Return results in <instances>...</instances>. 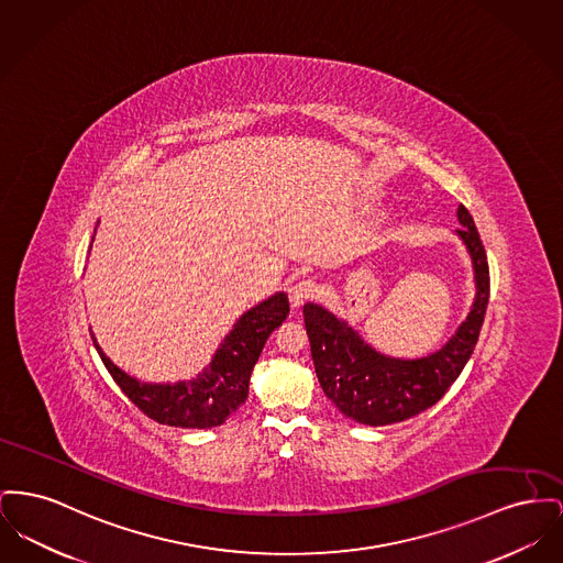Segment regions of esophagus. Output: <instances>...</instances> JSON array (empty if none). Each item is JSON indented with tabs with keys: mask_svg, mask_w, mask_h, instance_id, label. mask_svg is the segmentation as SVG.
Instances as JSON below:
<instances>
[{
	"mask_svg": "<svg viewBox=\"0 0 563 563\" xmlns=\"http://www.w3.org/2000/svg\"><path fill=\"white\" fill-rule=\"evenodd\" d=\"M321 296V287L312 280V278H301L291 289H289V299L291 303L298 308L303 301L319 298Z\"/></svg>",
	"mask_w": 563,
	"mask_h": 563,
	"instance_id": "34e87169",
	"label": "esophagus"
}]
</instances>
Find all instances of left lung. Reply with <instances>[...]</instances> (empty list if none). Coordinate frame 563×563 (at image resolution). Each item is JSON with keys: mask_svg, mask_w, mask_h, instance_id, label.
<instances>
[{"mask_svg": "<svg viewBox=\"0 0 563 563\" xmlns=\"http://www.w3.org/2000/svg\"><path fill=\"white\" fill-rule=\"evenodd\" d=\"M457 230L474 267L476 296L460 330L421 360H397L374 351L346 321L319 303L303 306L317 378L333 406L364 426H391L433 406L467 364L489 303V264L474 219L457 208Z\"/></svg>", "mask_w": 563, "mask_h": 563, "instance_id": "left-lung-1", "label": "left lung"}]
</instances>
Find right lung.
I'll use <instances>...</instances> for the list:
<instances>
[{
    "instance_id": "1",
    "label": "right lung",
    "mask_w": 563,
    "mask_h": 563,
    "mask_svg": "<svg viewBox=\"0 0 563 563\" xmlns=\"http://www.w3.org/2000/svg\"><path fill=\"white\" fill-rule=\"evenodd\" d=\"M289 314V299L280 291L246 310L217 349L212 362L191 380L140 383L112 364L100 344L101 362L121 391L153 421L185 430H208L225 423L249 397L251 372L265 340Z\"/></svg>"
}]
</instances>
